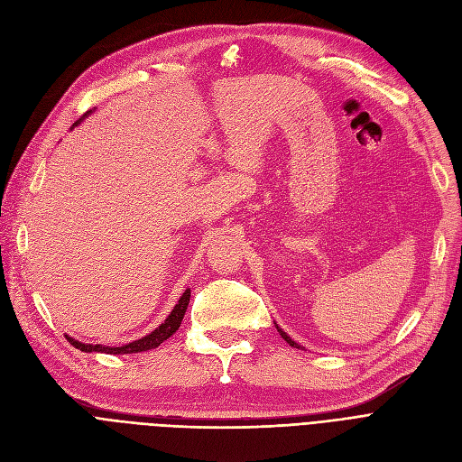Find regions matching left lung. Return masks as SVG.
I'll return each instance as SVG.
<instances>
[{"label":"left lung","mask_w":462,"mask_h":462,"mask_svg":"<svg viewBox=\"0 0 462 462\" xmlns=\"http://www.w3.org/2000/svg\"><path fill=\"white\" fill-rule=\"evenodd\" d=\"M275 328H277V331L281 333V337L284 338V341H286L290 346H294V348H301V345H298L296 341H292V338H290V337H288V335H286V333H284V331H282V329H281L277 324H275Z\"/></svg>","instance_id":"left-lung-1"}]
</instances>
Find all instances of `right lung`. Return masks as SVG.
<instances>
[{
    "instance_id": "1",
    "label": "right lung",
    "mask_w": 462,
    "mask_h": 462,
    "mask_svg": "<svg viewBox=\"0 0 462 462\" xmlns=\"http://www.w3.org/2000/svg\"><path fill=\"white\" fill-rule=\"evenodd\" d=\"M88 114H89V112H88ZM88 114H86V116H88ZM86 116H84V117H86ZM84 117H80L75 125H79ZM75 125H72V127H75ZM72 127H70V129H72ZM189 300H190V290L187 288L185 292H183V296L180 298V301L176 303V307L172 309V312L168 314V319H166L159 328H155L150 335H145V337L138 338V341L127 343V345H124V346L86 345V343L77 341V338H70L69 335H65V337H67V341H69L72 346L79 348V350H82V352H103V354H138V352L152 350V348H157L161 343H164L170 335H174V333L178 331V328H180V324H181V320H183V317H185V310H187Z\"/></svg>"
}]
</instances>
